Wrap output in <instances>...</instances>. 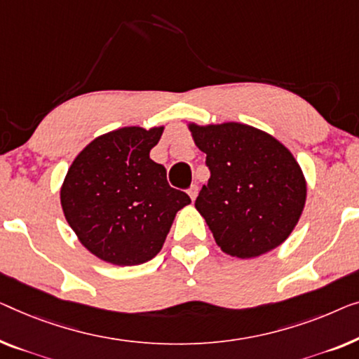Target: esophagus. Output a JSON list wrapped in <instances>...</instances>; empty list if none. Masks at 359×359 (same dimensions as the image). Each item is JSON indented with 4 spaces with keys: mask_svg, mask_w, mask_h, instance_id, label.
Listing matches in <instances>:
<instances>
[{
    "mask_svg": "<svg viewBox=\"0 0 359 359\" xmlns=\"http://www.w3.org/2000/svg\"><path fill=\"white\" fill-rule=\"evenodd\" d=\"M197 192H199V188H197V184H192L191 188L188 189V194H189V197L192 201L196 199V196H197Z\"/></svg>",
    "mask_w": 359,
    "mask_h": 359,
    "instance_id": "esophagus-1",
    "label": "esophagus"
}]
</instances>
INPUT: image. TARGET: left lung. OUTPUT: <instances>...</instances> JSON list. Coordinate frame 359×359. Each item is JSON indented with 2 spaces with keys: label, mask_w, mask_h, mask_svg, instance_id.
Returning a JSON list of instances; mask_svg holds the SVG:
<instances>
[{
  "label": "left lung",
  "mask_w": 359,
  "mask_h": 359,
  "mask_svg": "<svg viewBox=\"0 0 359 359\" xmlns=\"http://www.w3.org/2000/svg\"><path fill=\"white\" fill-rule=\"evenodd\" d=\"M189 129L210 170L196 209L222 251L249 259L280 246L306 202V181L292 152L248 124H189Z\"/></svg>",
  "instance_id": "1"
}]
</instances>
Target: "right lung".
Wrapping results in <instances>:
<instances>
[{"label": "right lung", "mask_w": 359, "mask_h": 359, "mask_svg": "<svg viewBox=\"0 0 359 359\" xmlns=\"http://www.w3.org/2000/svg\"><path fill=\"white\" fill-rule=\"evenodd\" d=\"M163 128L107 133L74 158L61 207L79 241L102 261L139 266L157 256L176 212L191 204L171 188L163 165L150 158Z\"/></svg>", "instance_id": "add662e5"}]
</instances>
